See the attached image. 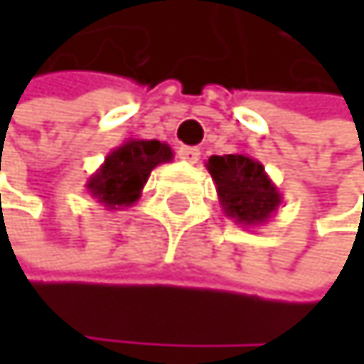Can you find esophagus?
Masks as SVG:
<instances>
[{
  "instance_id": "esophagus-1",
  "label": "esophagus",
  "mask_w": 364,
  "mask_h": 364,
  "mask_svg": "<svg viewBox=\"0 0 364 364\" xmlns=\"http://www.w3.org/2000/svg\"><path fill=\"white\" fill-rule=\"evenodd\" d=\"M178 159H183L188 164H196L200 159V150L192 148V146H181L178 148Z\"/></svg>"
}]
</instances>
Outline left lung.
Masks as SVG:
<instances>
[{
	"label": "left lung",
	"instance_id": "obj_1",
	"mask_svg": "<svg viewBox=\"0 0 364 364\" xmlns=\"http://www.w3.org/2000/svg\"><path fill=\"white\" fill-rule=\"evenodd\" d=\"M212 174L225 216L242 227L267 225L284 198L264 166L247 152L212 155L205 164Z\"/></svg>",
	"mask_w": 364,
	"mask_h": 364
}]
</instances>
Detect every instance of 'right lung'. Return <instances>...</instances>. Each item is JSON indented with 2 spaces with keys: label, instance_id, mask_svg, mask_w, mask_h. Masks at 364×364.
Returning a JSON list of instances; mask_svg holds the SVG:
<instances>
[{
  "label": "right lung",
  "instance_id": "right-lung-1",
  "mask_svg": "<svg viewBox=\"0 0 364 364\" xmlns=\"http://www.w3.org/2000/svg\"><path fill=\"white\" fill-rule=\"evenodd\" d=\"M174 152L166 141L129 137L105 157L89 181L87 192L111 212L135 205L150 172L161 164H170Z\"/></svg>",
  "mask_w": 364,
  "mask_h": 364
}]
</instances>
